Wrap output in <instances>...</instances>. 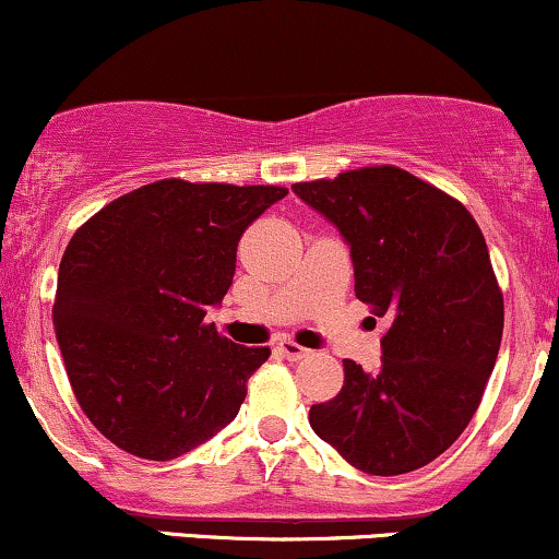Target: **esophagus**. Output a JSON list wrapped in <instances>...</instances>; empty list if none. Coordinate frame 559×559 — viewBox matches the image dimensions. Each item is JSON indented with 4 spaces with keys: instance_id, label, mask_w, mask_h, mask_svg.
<instances>
[{
    "instance_id": "obj_1",
    "label": "esophagus",
    "mask_w": 559,
    "mask_h": 559,
    "mask_svg": "<svg viewBox=\"0 0 559 559\" xmlns=\"http://www.w3.org/2000/svg\"><path fill=\"white\" fill-rule=\"evenodd\" d=\"M278 352L292 361H299V359H305V356H309V348L299 346L297 341H292V338H281L278 341Z\"/></svg>"
}]
</instances>
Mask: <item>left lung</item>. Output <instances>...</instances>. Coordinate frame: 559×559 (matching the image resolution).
<instances>
[{"mask_svg":"<svg viewBox=\"0 0 559 559\" xmlns=\"http://www.w3.org/2000/svg\"><path fill=\"white\" fill-rule=\"evenodd\" d=\"M292 190L338 228L356 299L388 318L378 372L346 359L344 388L309 408V425L359 472H416L468 427L500 352L506 307L481 228L399 166Z\"/></svg>","mask_w":559,"mask_h":559,"instance_id":"left-lung-1","label":"left lung"}]
</instances>
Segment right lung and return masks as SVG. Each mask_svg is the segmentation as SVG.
Returning a JSON list of instances; mask_svg holds the SVG:
<instances>
[{
	"label": "right lung",
	"mask_w": 559,
	"mask_h": 559,
	"mask_svg": "<svg viewBox=\"0 0 559 559\" xmlns=\"http://www.w3.org/2000/svg\"><path fill=\"white\" fill-rule=\"evenodd\" d=\"M288 190L160 179L87 218L59 262L53 331L93 427L147 461L190 453L239 414L271 356L205 322L245 228Z\"/></svg>",
	"instance_id": "obj_1"
}]
</instances>
